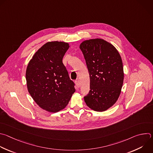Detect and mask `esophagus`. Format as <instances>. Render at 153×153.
<instances>
[{
	"mask_svg": "<svg viewBox=\"0 0 153 153\" xmlns=\"http://www.w3.org/2000/svg\"><path fill=\"white\" fill-rule=\"evenodd\" d=\"M75 83H76V84L78 88H79V87H80V80H79V79H77V80L75 81Z\"/></svg>",
	"mask_w": 153,
	"mask_h": 153,
	"instance_id": "1",
	"label": "esophagus"
}]
</instances>
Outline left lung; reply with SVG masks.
<instances>
[{"label":"left lung","mask_w":153,"mask_h":153,"mask_svg":"<svg viewBox=\"0 0 153 153\" xmlns=\"http://www.w3.org/2000/svg\"><path fill=\"white\" fill-rule=\"evenodd\" d=\"M80 48L89 74L90 91L84 97L91 109L105 111L112 107L121 94L124 70L121 56L117 48L100 38L83 41Z\"/></svg>","instance_id":"8db88e82"}]
</instances>
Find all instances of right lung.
Returning <instances> with one entry per match:
<instances>
[{"label": "right lung", "instance_id": "add662e5", "mask_svg": "<svg viewBox=\"0 0 153 153\" xmlns=\"http://www.w3.org/2000/svg\"><path fill=\"white\" fill-rule=\"evenodd\" d=\"M69 47L67 42H48L37 50L26 68L30 95L41 108L50 112L64 109L76 91L62 62Z\"/></svg>", "mask_w": 153, "mask_h": 153}]
</instances>
